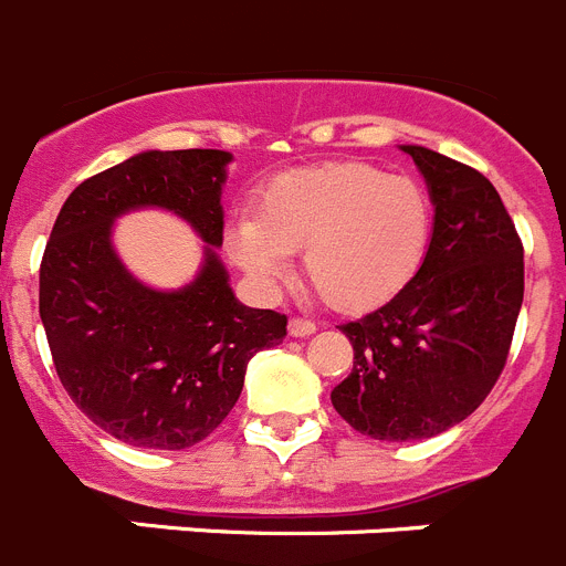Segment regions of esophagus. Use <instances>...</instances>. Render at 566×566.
<instances>
[{
  "instance_id": "34e87169",
  "label": "esophagus",
  "mask_w": 566,
  "mask_h": 566,
  "mask_svg": "<svg viewBox=\"0 0 566 566\" xmlns=\"http://www.w3.org/2000/svg\"><path fill=\"white\" fill-rule=\"evenodd\" d=\"M314 332H317V323H314V319H306V317L289 319V334H292V337H308V334Z\"/></svg>"
}]
</instances>
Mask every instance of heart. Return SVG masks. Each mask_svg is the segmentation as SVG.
Here are the masks:
<instances>
[{
    "label": "heart",
    "instance_id": "1",
    "mask_svg": "<svg viewBox=\"0 0 566 566\" xmlns=\"http://www.w3.org/2000/svg\"><path fill=\"white\" fill-rule=\"evenodd\" d=\"M433 203L411 175L337 161L277 175L258 212L229 221L227 249L258 280H277L303 249V272L328 306L363 314L397 297L422 266Z\"/></svg>",
    "mask_w": 566,
    "mask_h": 566
}]
</instances>
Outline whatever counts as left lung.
<instances>
[{"instance_id":"8db88e82","label":"left lung","mask_w":566,"mask_h":566,"mask_svg":"<svg viewBox=\"0 0 566 566\" xmlns=\"http://www.w3.org/2000/svg\"><path fill=\"white\" fill-rule=\"evenodd\" d=\"M402 149L431 189V249L397 297L339 326L354 368L332 391L339 417L382 442L431 439L476 411L524 300V247L496 187L448 155Z\"/></svg>"}]
</instances>
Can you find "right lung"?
<instances>
[{"label": "right lung", "mask_w": 566, "mask_h": 566, "mask_svg": "<svg viewBox=\"0 0 566 566\" xmlns=\"http://www.w3.org/2000/svg\"><path fill=\"white\" fill-rule=\"evenodd\" d=\"M223 149H149L78 184L59 212L42 269L39 317L53 365L78 411L109 437L184 451L229 417L247 365L283 343L286 314L249 308L214 254L223 243ZM161 206L208 240L189 287L155 293L117 260L118 213Z\"/></svg>", "instance_id": "add662e5"}]
</instances>
